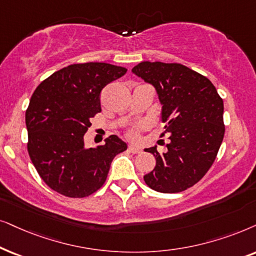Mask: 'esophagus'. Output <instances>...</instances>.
Wrapping results in <instances>:
<instances>
[{
	"label": "esophagus",
	"instance_id": "34e87169",
	"mask_svg": "<svg viewBox=\"0 0 256 256\" xmlns=\"http://www.w3.org/2000/svg\"><path fill=\"white\" fill-rule=\"evenodd\" d=\"M128 151H130L131 153H134V154H136V153H140L142 150L137 148V146H134V145H130L128 146Z\"/></svg>",
	"mask_w": 256,
	"mask_h": 256
}]
</instances>
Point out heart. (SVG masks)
I'll return each mask as SVG.
<instances>
[{
  "mask_svg": "<svg viewBox=\"0 0 256 256\" xmlns=\"http://www.w3.org/2000/svg\"><path fill=\"white\" fill-rule=\"evenodd\" d=\"M142 126H136V128H128V131H126V137L128 139H132V140H136V139H138L139 137V131H140Z\"/></svg>",
  "mask_w": 256,
  "mask_h": 256,
  "instance_id": "1",
  "label": "heart"
}]
</instances>
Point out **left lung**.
<instances>
[{"label": "left lung", "mask_w": 256, "mask_h": 256, "mask_svg": "<svg viewBox=\"0 0 256 256\" xmlns=\"http://www.w3.org/2000/svg\"><path fill=\"white\" fill-rule=\"evenodd\" d=\"M158 92L168 152L146 148L156 168L144 180L160 193L182 192L213 165L224 136V100L208 78L179 63L142 62L132 69Z\"/></svg>", "instance_id": "1"}]
</instances>
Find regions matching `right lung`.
Here are the masks:
<instances>
[{"instance_id":"add662e5","label":"right lung","mask_w":256,"mask_h":256,"mask_svg":"<svg viewBox=\"0 0 256 256\" xmlns=\"http://www.w3.org/2000/svg\"><path fill=\"white\" fill-rule=\"evenodd\" d=\"M128 69L108 63L71 64L44 80L26 111L28 153L43 182L68 198L91 196L104 185L112 160L126 144L117 136L96 148H84L102 90Z\"/></svg>"}]
</instances>
